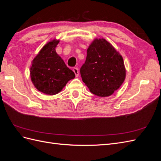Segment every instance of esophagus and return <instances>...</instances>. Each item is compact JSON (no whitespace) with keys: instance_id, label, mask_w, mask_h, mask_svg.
<instances>
[{"instance_id":"34e87169","label":"esophagus","mask_w":161,"mask_h":161,"mask_svg":"<svg viewBox=\"0 0 161 161\" xmlns=\"http://www.w3.org/2000/svg\"><path fill=\"white\" fill-rule=\"evenodd\" d=\"M73 72H75V76H76V77L79 76V69H78L77 68H74V69H73Z\"/></svg>"}]
</instances>
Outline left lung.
Returning <instances> with one entry per match:
<instances>
[{
	"mask_svg": "<svg viewBox=\"0 0 161 161\" xmlns=\"http://www.w3.org/2000/svg\"><path fill=\"white\" fill-rule=\"evenodd\" d=\"M80 68L82 80L92 94L101 97L114 93L125 78L123 58L105 39H95Z\"/></svg>",
	"mask_w": 161,
	"mask_h": 161,
	"instance_id": "left-lung-1",
	"label": "left lung"
}]
</instances>
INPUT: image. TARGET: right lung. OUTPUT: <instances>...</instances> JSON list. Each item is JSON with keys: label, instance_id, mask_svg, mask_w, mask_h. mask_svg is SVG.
Wrapping results in <instances>:
<instances>
[{"label": "right lung", "instance_id": "right-lung-1", "mask_svg": "<svg viewBox=\"0 0 161 161\" xmlns=\"http://www.w3.org/2000/svg\"><path fill=\"white\" fill-rule=\"evenodd\" d=\"M59 42L55 39L47 42L34 58L30 68L33 85L39 91L49 95L58 94L75 77L74 72L56 52Z\"/></svg>", "mask_w": 161, "mask_h": 161}]
</instances>
